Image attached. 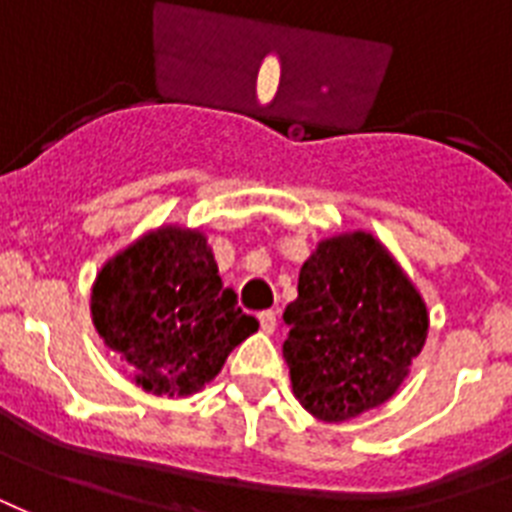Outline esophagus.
Segmentation results:
<instances>
[{"mask_svg": "<svg viewBox=\"0 0 512 512\" xmlns=\"http://www.w3.org/2000/svg\"><path fill=\"white\" fill-rule=\"evenodd\" d=\"M257 321H260V329H263L265 335H271L273 329H276V313L273 311L257 313Z\"/></svg>", "mask_w": 512, "mask_h": 512, "instance_id": "obj_1", "label": "esophagus"}]
</instances>
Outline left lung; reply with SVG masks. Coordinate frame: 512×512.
<instances>
[{
	"mask_svg": "<svg viewBox=\"0 0 512 512\" xmlns=\"http://www.w3.org/2000/svg\"><path fill=\"white\" fill-rule=\"evenodd\" d=\"M292 393L321 422H345L396 396L428 337V308L372 233L316 244L287 305Z\"/></svg>",
	"mask_w": 512,
	"mask_h": 512,
	"instance_id": "obj_1",
	"label": "left lung"
}]
</instances>
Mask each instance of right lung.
I'll list each match as a JSON object with an SVG mask.
<instances>
[{
  "label": "right lung",
  "mask_w": 512,
  "mask_h": 512,
  "mask_svg": "<svg viewBox=\"0 0 512 512\" xmlns=\"http://www.w3.org/2000/svg\"><path fill=\"white\" fill-rule=\"evenodd\" d=\"M92 324L154 396H191L223 369L257 319L223 287L207 236L162 225L116 252L95 276Z\"/></svg>",
  "instance_id": "right-lung-1"
}]
</instances>
